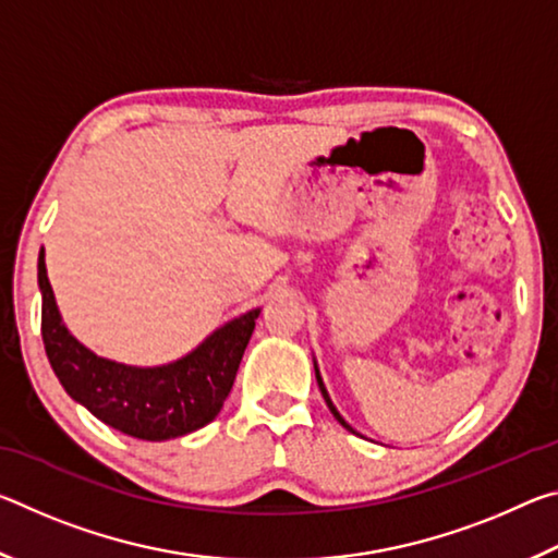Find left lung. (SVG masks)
I'll return each instance as SVG.
<instances>
[{
  "mask_svg": "<svg viewBox=\"0 0 558 558\" xmlns=\"http://www.w3.org/2000/svg\"><path fill=\"white\" fill-rule=\"evenodd\" d=\"M315 376H317V386H319V391H323V396H325V401H327V405H329V411H332V415L335 418L342 423V426L347 428V430H352V433H356L352 426H349V423L342 418V415H339V411L335 409V403H332V399H329V393H327V389H325V384H323V376H319V369H317V364H315Z\"/></svg>",
  "mask_w": 558,
  "mask_h": 558,
  "instance_id": "obj_1",
  "label": "left lung"
}]
</instances>
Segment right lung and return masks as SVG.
<instances>
[{
  "label": "right lung",
  "mask_w": 558,
  "mask_h": 558,
  "mask_svg": "<svg viewBox=\"0 0 558 558\" xmlns=\"http://www.w3.org/2000/svg\"><path fill=\"white\" fill-rule=\"evenodd\" d=\"M41 337L53 374L73 401L125 436L169 440L204 428L229 396L260 310L216 329L186 356L162 366H130L93 354L61 323L39 253Z\"/></svg>",
  "instance_id": "right-lung-1"
}]
</instances>
